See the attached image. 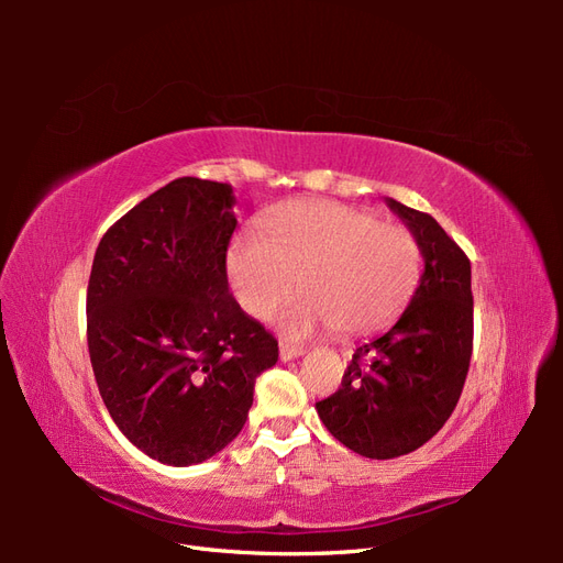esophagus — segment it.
<instances>
[{
	"label": "esophagus",
	"instance_id": "esophagus-1",
	"mask_svg": "<svg viewBox=\"0 0 563 563\" xmlns=\"http://www.w3.org/2000/svg\"><path fill=\"white\" fill-rule=\"evenodd\" d=\"M298 356H302V347L288 345V343L279 345V360L282 362H294V360H298Z\"/></svg>",
	"mask_w": 563,
	"mask_h": 563
}]
</instances>
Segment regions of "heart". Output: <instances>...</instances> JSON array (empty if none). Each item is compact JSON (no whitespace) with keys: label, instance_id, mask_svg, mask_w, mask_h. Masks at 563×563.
I'll list each match as a JSON object with an SVG mask.
<instances>
[{"label":"heart","instance_id":"obj_1","mask_svg":"<svg viewBox=\"0 0 563 563\" xmlns=\"http://www.w3.org/2000/svg\"><path fill=\"white\" fill-rule=\"evenodd\" d=\"M298 296L279 317L291 338L338 327L364 335L395 321L420 277L413 234L395 223L329 199L288 203L246 228L228 246V279L242 308L265 319Z\"/></svg>","mask_w":563,"mask_h":563}]
</instances>
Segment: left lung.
<instances>
[{"instance_id":"8db88e82","label":"left lung","mask_w":563,"mask_h":563,"mask_svg":"<svg viewBox=\"0 0 563 563\" xmlns=\"http://www.w3.org/2000/svg\"><path fill=\"white\" fill-rule=\"evenodd\" d=\"M385 203L418 242V288L385 333L356 347L343 387L317 401L340 444L376 460L420 449L451 418L470 368L474 312L467 255L432 216Z\"/></svg>"}]
</instances>
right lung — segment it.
Returning a JSON list of instances; mask_svg holds the SVG:
<instances>
[{
  "instance_id": "right-lung-1",
  "label": "right lung",
  "mask_w": 563,
  "mask_h": 563,
  "mask_svg": "<svg viewBox=\"0 0 563 563\" xmlns=\"http://www.w3.org/2000/svg\"><path fill=\"white\" fill-rule=\"evenodd\" d=\"M232 185L178 178L103 234L87 294L93 376L114 424L152 460L197 465L242 432L279 347L230 294Z\"/></svg>"
}]
</instances>
